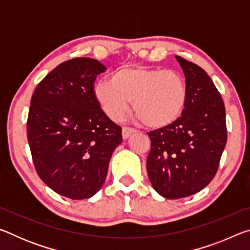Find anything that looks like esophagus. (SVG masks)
<instances>
[{"label": "esophagus", "mask_w": 250, "mask_h": 250, "mask_svg": "<svg viewBox=\"0 0 250 250\" xmlns=\"http://www.w3.org/2000/svg\"><path fill=\"white\" fill-rule=\"evenodd\" d=\"M133 133H135V130L132 128H126L125 126V128L122 129V138H124V140L129 139Z\"/></svg>", "instance_id": "esophagus-1"}]
</instances>
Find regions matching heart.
Instances as JSON below:
<instances>
[{
  "mask_svg": "<svg viewBox=\"0 0 250 250\" xmlns=\"http://www.w3.org/2000/svg\"><path fill=\"white\" fill-rule=\"evenodd\" d=\"M94 97L110 119L119 120L133 109L151 129H164L179 119L188 101L183 76L174 70L146 67H122L111 80L95 83Z\"/></svg>",
  "mask_w": 250,
  "mask_h": 250,
  "instance_id": "obj_1",
  "label": "heart"
}]
</instances>
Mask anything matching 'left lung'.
Segmentation results:
<instances>
[{
	"mask_svg": "<svg viewBox=\"0 0 250 250\" xmlns=\"http://www.w3.org/2000/svg\"><path fill=\"white\" fill-rule=\"evenodd\" d=\"M175 58L188 87L184 111L170 126L147 133V176L155 191L168 200L206 188L216 174L227 141L225 105L213 80L200 66Z\"/></svg>",
	"mask_w": 250,
	"mask_h": 250,
	"instance_id": "8db88e82",
	"label": "left lung"
}]
</instances>
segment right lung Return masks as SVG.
<instances>
[{
	"label": "right lung",
	"instance_id": "right-lung-1",
	"mask_svg": "<svg viewBox=\"0 0 250 250\" xmlns=\"http://www.w3.org/2000/svg\"><path fill=\"white\" fill-rule=\"evenodd\" d=\"M105 67L79 57L62 62L32 96L27 140L36 172L59 195L94 196L103 188L111 155L122 142L121 126L94 97L96 76Z\"/></svg>",
	"mask_w": 250,
	"mask_h": 250
}]
</instances>
